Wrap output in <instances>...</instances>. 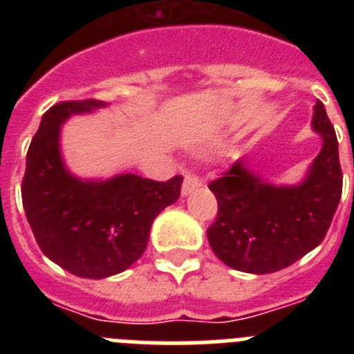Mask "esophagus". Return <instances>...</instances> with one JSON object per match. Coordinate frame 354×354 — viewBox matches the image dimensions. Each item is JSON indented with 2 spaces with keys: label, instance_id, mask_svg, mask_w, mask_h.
<instances>
[{
  "label": "esophagus",
  "instance_id": "1",
  "mask_svg": "<svg viewBox=\"0 0 354 354\" xmlns=\"http://www.w3.org/2000/svg\"><path fill=\"white\" fill-rule=\"evenodd\" d=\"M200 186H202V180H200L196 175L186 174V177H184V183H183V195H189L193 189H196V187H200Z\"/></svg>",
  "mask_w": 354,
  "mask_h": 354
}]
</instances>
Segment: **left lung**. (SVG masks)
<instances>
[{
    "label": "left lung",
    "instance_id": "8db88e82",
    "mask_svg": "<svg viewBox=\"0 0 354 354\" xmlns=\"http://www.w3.org/2000/svg\"><path fill=\"white\" fill-rule=\"evenodd\" d=\"M312 126L323 136V150L301 186L262 183L239 161L209 184L218 200V214L207 228L209 245L234 270L274 273L326 236L342 196V168L335 129L321 101L315 102Z\"/></svg>",
    "mask_w": 354,
    "mask_h": 354
}]
</instances>
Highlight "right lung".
Returning <instances> with one entry per match:
<instances>
[{"label":"right lung","mask_w":354,"mask_h":354,"mask_svg":"<svg viewBox=\"0 0 354 354\" xmlns=\"http://www.w3.org/2000/svg\"><path fill=\"white\" fill-rule=\"evenodd\" d=\"M102 101H62L44 113L26 154L21 195L37 245L46 257L81 278H106L142 257L156 216L180 196L183 175L159 183L118 175L83 183L65 170L60 124Z\"/></svg>","instance_id":"obj_1"}]
</instances>
